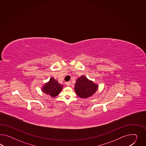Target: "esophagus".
I'll list each match as a JSON object with an SVG mask.
<instances>
[{"mask_svg":"<svg viewBox=\"0 0 146 146\" xmlns=\"http://www.w3.org/2000/svg\"><path fill=\"white\" fill-rule=\"evenodd\" d=\"M65 84H66V86H67V87H70V85H71V82H66L65 83Z\"/></svg>","mask_w":146,"mask_h":146,"instance_id":"1","label":"esophagus"}]
</instances>
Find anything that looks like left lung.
I'll use <instances>...</instances> for the list:
<instances>
[{"label": "left lung", "mask_w": 146, "mask_h": 146, "mask_svg": "<svg viewBox=\"0 0 146 146\" xmlns=\"http://www.w3.org/2000/svg\"><path fill=\"white\" fill-rule=\"evenodd\" d=\"M98 86L93 81L88 79L84 75H82L77 79L74 90L76 95L81 98H87L95 94Z\"/></svg>", "instance_id": "8db88e82"}]
</instances>
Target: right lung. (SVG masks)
Listing matches in <instances>:
<instances>
[{
	"label": "right lung",
	"mask_w": 146,
	"mask_h": 146,
	"mask_svg": "<svg viewBox=\"0 0 146 146\" xmlns=\"http://www.w3.org/2000/svg\"><path fill=\"white\" fill-rule=\"evenodd\" d=\"M63 85L58 82L54 78H51L49 81L45 83L42 88V92L51 97H55L63 89Z\"/></svg>",
	"instance_id": "obj_1"
}]
</instances>
